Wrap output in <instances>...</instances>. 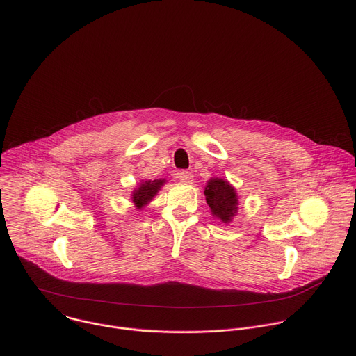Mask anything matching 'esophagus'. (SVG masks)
Instances as JSON below:
<instances>
[{
  "instance_id": "1",
  "label": "esophagus",
  "mask_w": 356,
  "mask_h": 356,
  "mask_svg": "<svg viewBox=\"0 0 356 356\" xmlns=\"http://www.w3.org/2000/svg\"><path fill=\"white\" fill-rule=\"evenodd\" d=\"M176 177L183 181V183H191L193 181V175L190 172H186V170H180L176 173Z\"/></svg>"
}]
</instances>
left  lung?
Listing matches in <instances>:
<instances>
[{
    "instance_id": "left-lung-1",
    "label": "left lung",
    "mask_w": 356,
    "mask_h": 356,
    "mask_svg": "<svg viewBox=\"0 0 356 356\" xmlns=\"http://www.w3.org/2000/svg\"><path fill=\"white\" fill-rule=\"evenodd\" d=\"M206 201L214 218L229 224L238 213V193L235 187L221 177H211L204 188Z\"/></svg>"
}]
</instances>
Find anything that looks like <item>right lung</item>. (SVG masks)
Listing matches in <instances>:
<instances>
[{
  "label": "right lung",
  "instance_id": "1",
  "mask_svg": "<svg viewBox=\"0 0 356 356\" xmlns=\"http://www.w3.org/2000/svg\"><path fill=\"white\" fill-rule=\"evenodd\" d=\"M166 184V179H155V180H142L136 188L132 190L131 201L134 207L139 211L145 209L154 197L159 193V190Z\"/></svg>",
  "mask_w": 356,
  "mask_h": 356
}]
</instances>
